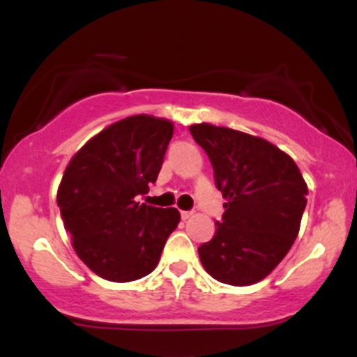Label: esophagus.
I'll return each mask as SVG.
<instances>
[{"label":"esophagus","instance_id":"34e87169","mask_svg":"<svg viewBox=\"0 0 357 357\" xmlns=\"http://www.w3.org/2000/svg\"><path fill=\"white\" fill-rule=\"evenodd\" d=\"M191 216H192V211H181V218H183V220L191 218Z\"/></svg>","mask_w":357,"mask_h":357}]
</instances>
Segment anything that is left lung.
Here are the masks:
<instances>
[{"label":"left lung","instance_id":"8db88e82","mask_svg":"<svg viewBox=\"0 0 357 357\" xmlns=\"http://www.w3.org/2000/svg\"><path fill=\"white\" fill-rule=\"evenodd\" d=\"M190 132L210 158L227 199L215 236L198 248L199 260L221 284H257L296 241L307 184L294 159L265 139L206 122Z\"/></svg>","mask_w":357,"mask_h":357}]
</instances>
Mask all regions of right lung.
Returning <instances> with one entry per match:
<instances>
[{
    "mask_svg": "<svg viewBox=\"0 0 357 357\" xmlns=\"http://www.w3.org/2000/svg\"><path fill=\"white\" fill-rule=\"evenodd\" d=\"M174 126L147 114L110 124L68 162L56 192L75 253L110 282H132L155 268L167 236L178 227L176 208L137 203L155 183Z\"/></svg>",
    "mask_w": 357,
    "mask_h": 357,
    "instance_id": "add662e5",
    "label": "right lung"
}]
</instances>
